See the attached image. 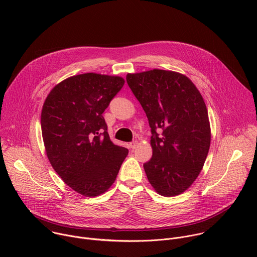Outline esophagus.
<instances>
[{
	"instance_id": "esophagus-1",
	"label": "esophagus",
	"mask_w": 257,
	"mask_h": 257,
	"mask_svg": "<svg viewBox=\"0 0 257 257\" xmlns=\"http://www.w3.org/2000/svg\"><path fill=\"white\" fill-rule=\"evenodd\" d=\"M137 144H138V142H137L136 140H134V141L130 142V143H129V146H130V149H131V150H134V149L136 148V146H137Z\"/></svg>"
}]
</instances>
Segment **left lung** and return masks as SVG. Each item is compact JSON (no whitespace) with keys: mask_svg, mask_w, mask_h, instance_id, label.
Instances as JSON below:
<instances>
[{"mask_svg":"<svg viewBox=\"0 0 257 257\" xmlns=\"http://www.w3.org/2000/svg\"><path fill=\"white\" fill-rule=\"evenodd\" d=\"M126 80L152 128L153 157L143 165L146 177L159 194L179 195L192 185L208 154L205 102L193 82L178 72L154 69L127 74Z\"/></svg>","mask_w":257,"mask_h":257,"instance_id":"left-lung-1","label":"left lung"}]
</instances>
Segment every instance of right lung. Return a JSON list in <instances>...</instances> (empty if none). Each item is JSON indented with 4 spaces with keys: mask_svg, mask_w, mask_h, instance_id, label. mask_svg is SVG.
I'll return each instance as SVG.
<instances>
[{
    "mask_svg": "<svg viewBox=\"0 0 257 257\" xmlns=\"http://www.w3.org/2000/svg\"><path fill=\"white\" fill-rule=\"evenodd\" d=\"M125 80L96 73L57 84L42 109V133L48 159L66 184L94 197L115 182L128 150L109 139L102 113Z\"/></svg>",
    "mask_w": 257,
    "mask_h": 257,
    "instance_id": "right-lung-1",
    "label": "right lung"
}]
</instances>
